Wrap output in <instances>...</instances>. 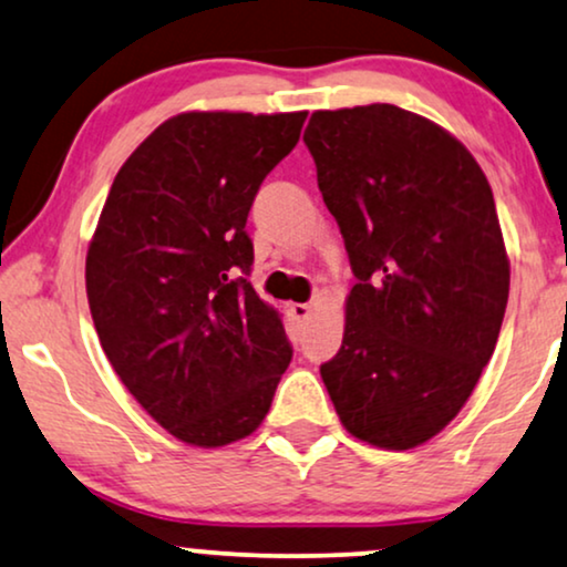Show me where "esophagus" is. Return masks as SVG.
Here are the masks:
<instances>
[{
  "label": "esophagus",
  "instance_id": "1",
  "mask_svg": "<svg viewBox=\"0 0 567 567\" xmlns=\"http://www.w3.org/2000/svg\"><path fill=\"white\" fill-rule=\"evenodd\" d=\"M311 311H313V308L308 303H292L290 306V313H292V319H296V321H308V319H311Z\"/></svg>",
  "mask_w": 567,
  "mask_h": 567
}]
</instances>
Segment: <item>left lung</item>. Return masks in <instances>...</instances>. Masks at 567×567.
I'll return each instance as SVG.
<instances>
[{"instance_id":"1","label":"left lung","mask_w":567,"mask_h":567,"mask_svg":"<svg viewBox=\"0 0 567 567\" xmlns=\"http://www.w3.org/2000/svg\"><path fill=\"white\" fill-rule=\"evenodd\" d=\"M303 141L358 279L321 379L355 440L413 450L461 413L503 327L511 259L489 181L395 104L319 110Z\"/></svg>"}]
</instances>
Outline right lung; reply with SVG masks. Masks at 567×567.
Returning <instances> with one entry per match:
<instances>
[{
  "label": "right lung",
  "mask_w": 567,
  "mask_h": 567,
  "mask_svg": "<svg viewBox=\"0 0 567 567\" xmlns=\"http://www.w3.org/2000/svg\"><path fill=\"white\" fill-rule=\"evenodd\" d=\"M306 112H183L114 177L85 256L93 327L120 382L193 447L254 434L288 369L282 313L243 275L246 219Z\"/></svg>",
  "instance_id": "right-lung-1"
}]
</instances>
